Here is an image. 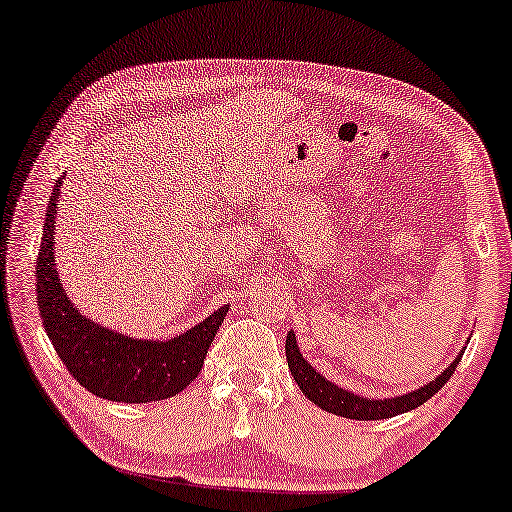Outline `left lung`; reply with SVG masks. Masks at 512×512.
I'll return each instance as SVG.
<instances>
[{"label": "left lung", "mask_w": 512, "mask_h": 512, "mask_svg": "<svg viewBox=\"0 0 512 512\" xmlns=\"http://www.w3.org/2000/svg\"><path fill=\"white\" fill-rule=\"evenodd\" d=\"M462 352L465 350L458 352V357L444 368V373L432 377L430 382H426L419 389L400 393V396H391V398H364L359 396V393L338 387V384L329 382L327 377H322L316 368L302 357L300 348H297L295 332H288L286 336V359H288L290 375L295 377L297 387L302 389L304 396L309 398L311 403H316L320 410L332 412L336 416H345V419H355V421L391 419V416L405 414L414 410V407L423 405L444 387L446 380H451L453 371L460 364Z\"/></svg>", "instance_id": "8db88e82"}]
</instances>
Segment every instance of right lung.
I'll return each mask as SVG.
<instances>
[{"mask_svg": "<svg viewBox=\"0 0 512 512\" xmlns=\"http://www.w3.org/2000/svg\"><path fill=\"white\" fill-rule=\"evenodd\" d=\"M64 178L54 183L36 261V295L45 332L70 375L93 396L114 403H153L196 380L229 304L171 338H132L82 316L70 302L54 263V224Z\"/></svg>", "mask_w": 512, "mask_h": 512, "instance_id": "right-lung-1", "label": "right lung"}]
</instances>
